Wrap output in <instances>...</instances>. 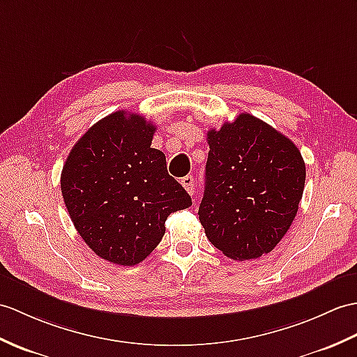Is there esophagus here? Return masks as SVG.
<instances>
[{
  "mask_svg": "<svg viewBox=\"0 0 357 357\" xmlns=\"http://www.w3.org/2000/svg\"><path fill=\"white\" fill-rule=\"evenodd\" d=\"M181 184H182V187L185 188V192L188 195H193L195 193V190H196V187H195V178L192 175L182 178L181 179Z\"/></svg>",
  "mask_w": 357,
  "mask_h": 357,
  "instance_id": "esophagus-1",
  "label": "esophagus"
}]
</instances>
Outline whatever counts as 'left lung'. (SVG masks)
<instances>
[{
  "instance_id": "left-lung-1",
  "label": "left lung",
  "mask_w": 357,
  "mask_h": 357,
  "mask_svg": "<svg viewBox=\"0 0 357 357\" xmlns=\"http://www.w3.org/2000/svg\"><path fill=\"white\" fill-rule=\"evenodd\" d=\"M206 141L199 220L229 259H259L278 245L296 216L305 182L301 152L251 114L208 130Z\"/></svg>"
}]
</instances>
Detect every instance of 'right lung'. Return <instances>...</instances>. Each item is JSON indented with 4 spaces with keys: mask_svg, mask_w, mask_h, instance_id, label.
<instances>
[{
    "mask_svg": "<svg viewBox=\"0 0 357 357\" xmlns=\"http://www.w3.org/2000/svg\"><path fill=\"white\" fill-rule=\"evenodd\" d=\"M155 126L117 111L91 126L66 158L61 190L85 243L103 260L135 266L165 233L172 213L192 197L167 173L165 155L151 147Z\"/></svg>",
    "mask_w": 357,
    "mask_h": 357,
    "instance_id": "1",
    "label": "right lung"
}]
</instances>
